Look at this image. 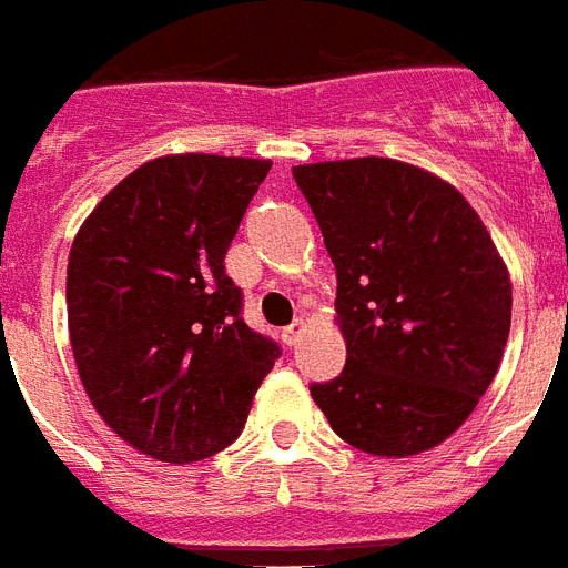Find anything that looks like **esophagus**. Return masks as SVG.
<instances>
[{"label":"esophagus","instance_id":"obj_1","mask_svg":"<svg viewBox=\"0 0 568 568\" xmlns=\"http://www.w3.org/2000/svg\"><path fill=\"white\" fill-rule=\"evenodd\" d=\"M302 331H305V322L302 320H296L293 322V325H287V328L281 331V339H284V346H296L298 339H302Z\"/></svg>","mask_w":568,"mask_h":568}]
</instances>
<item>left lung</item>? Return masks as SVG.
I'll return each mask as SVG.
<instances>
[{"instance_id":"left-lung-1","label":"left lung","mask_w":568,"mask_h":568,"mask_svg":"<svg viewBox=\"0 0 568 568\" xmlns=\"http://www.w3.org/2000/svg\"><path fill=\"white\" fill-rule=\"evenodd\" d=\"M337 270L346 366L311 384L348 446L410 457L487 393L510 334V278L478 213L437 175L355 158L293 166Z\"/></svg>"}]
</instances>
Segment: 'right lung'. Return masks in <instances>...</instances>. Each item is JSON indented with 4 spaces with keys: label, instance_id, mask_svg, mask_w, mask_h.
I'll return each mask as SVG.
<instances>
[{
    "label": "right lung",
    "instance_id": "add662e5",
    "mask_svg": "<svg viewBox=\"0 0 568 568\" xmlns=\"http://www.w3.org/2000/svg\"><path fill=\"white\" fill-rule=\"evenodd\" d=\"M272 161L170 155L90 213L67 263L81 384L129 446L193 464L240 437L281 346L243 322L225 255Z\"/></svg>",
    "mask_w": 568,
    "mask_h": 568
}]
</instances>
